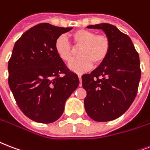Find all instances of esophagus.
<instances>
[{
  "mask_svg": "<svg viewBox=\"0 0 150 150\" xmlns=\"http://www.w3.org/2000/svg\"><path fill=\"white\" fill-rule=\"evenodd\" d=\"M78 77H79V82H80L79 86H82V81H81V79H82V75H78Z\"/></svg>",
  "mask_w": 150,
  "mask_h": 150,
  "instance_id": "34e87169",
  "label": "esophagus"
}]
</instances>
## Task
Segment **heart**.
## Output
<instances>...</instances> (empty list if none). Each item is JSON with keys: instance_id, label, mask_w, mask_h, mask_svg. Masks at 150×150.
<instances>
[{"instance_id": "1", "label": "heart", "mask_w": 150, "mask_h": 150, "mask_svg": "<svg viewBox=\"0 0 150 150\" xmlns=\"http://www.w3.org/2000/svg\"><path fill=\"white\" fill-rule=\"evenodd\" d=\"M75 47H82L79 52L80 59L73 60L68 64L71 71L83 73L92 67L93 63L99 65L105 60L110 50V41L105 35H97L89 30H78L71 34ZM55 51L64 62L71 60L74 50L64 35L57 38L54 45Z\"/></svg>"}]
</instances>
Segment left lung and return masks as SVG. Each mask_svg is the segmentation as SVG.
Wrapping results in <instances>:
<instances>
[{
    "label": "left lung",
    "instance_id": "obj_1",
    "mask_svg": "<svg viewBox=\"0 0 150 150\" xmlns=\"http://www.w3.org/2000/svg\"><path fill=\"white\" fill-rule=\"evenodd\" d=\"M86 27L102 30L110 41V50L95 70L82 75L87 93L85 110L93 120H113L130 108L136 97L141 79L139 53L129 36L115 26L102 23Z\"/></svg>",
    "mask_w": 150,
    "mask_h": 150
}]
</instances>
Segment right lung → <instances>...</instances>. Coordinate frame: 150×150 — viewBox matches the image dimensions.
<instances>
[{"label": "right lung", "instance_id": "1", "mask_svg": "<svg viewBox=\"0 0 150 150\" xmlns=\"http://www.w3.org/2000/svg\"><path fill=\"white\" fill-rule=\"evenodd\" d=\"M71 29L40 23L15 44L8 64L9 87L20 110L33 121L57 120L79 85L78 75L66 67L54 48L57 38Z\"/></svg>", "mask_w": 150, "mask_h": 150}]
</instances>
